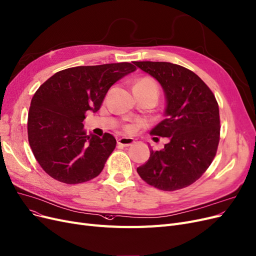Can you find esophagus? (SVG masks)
<instances>
[{
	"label": "esophagus",
	"mask_w": 256,
	"mask_h": 256,
	"mask_svg": "<svg viewBox=\"0 0 256 256\" xmlns=\"http://www.w3.org/2000/svg\"><path fill=\"white\" fill-rule=\"evenodd\" d=\"M134 140L132 138H118V144L124 146V147L130 146L131 144H134Z\"/></svg>",
	"instance_id": "obj_1"
}]
</instances>
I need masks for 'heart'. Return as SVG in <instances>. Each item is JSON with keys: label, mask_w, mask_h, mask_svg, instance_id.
I'll use <instances>...</instances> for the list:
<instances>
[{"label": "heart", "mask_w": 256, "mask_h": 256, "mask_svg": "<svg viewBox=\"0 0 256 256\" xmlns=\"http://www.w3.org/2000/svg\"><path fill=\"white\" fill-rule=\"evenodd\" d=\"M134 89L152 94L156 98H158V86L156 82L150 77H143L138 79L134 84Z\"/></svg>", "instance_id": "heart-1"}]
</instances>
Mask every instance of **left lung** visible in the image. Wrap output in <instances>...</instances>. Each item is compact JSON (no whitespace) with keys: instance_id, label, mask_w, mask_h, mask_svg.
<instances>
[{"instance_id":"obj_1","label":"left lung","mask_w":256,"mask_h":256,"mask_svg":"<svg viewBox=\"0 0 256 256\" xmlns=\"http://www.w3.org/2000/svg\"><path fill=\"white\" fill-rule=\"evenodd\" d=\"M164 91L163 120L152 130L168 138L161 150H152L136 168L140 177L161 190H177L197 181L215 158L219 143V108L213 92L190 70L170 62L136 61Z\"/></svg>"}]
</instances>
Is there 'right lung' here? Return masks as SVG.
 I'll return each instance as SVG.
<instances>
[{"label": "right lung", "mask_w": 256, "mask_h": 256, "mask_svg": "<svg viewBox=\"0 0 256 256\" xmlns=\"http://www.w3.org/2000/svg\"><path fill=\"white\" fill-rule=\"evenodd\" d=\"M136 70L129 62L75 66L57 72L40 86L30 107L28 142L52 178L77 184L102 172L116 140L110 134H86L84 114L98 112L111 86Z\"/></svg>", "instance_id": "1"}]
</instances>
